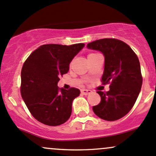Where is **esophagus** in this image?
Returning a JSON list of instances; mask_svg holds the SVG:
<instances>
[{
	"instance_id": "obj_1",
	"label": "esophagus",
	"mask_w": 156,
	"mask_h": 156,
	"mask_svg": "<svg viewBox=\"0 0 156 156\" xmlns=\"http://www.w3.org/2000/svg\"><path fill=\"white\" fill-rule=\"evenodd\" d=\"M91 90H89V89H82L81 90V93L83 94H84V95H88V94H91Z\"/></svg>"
}]
</instances>
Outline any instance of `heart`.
<instances>
[{
    "instance_id": "1",
    "label": "heart",
    "mask_w": 156,
    "mask_h": 156,
    "mask_svg": "<svg viewBox=\"0 0 156 156\" xmlns=\"http://www.w3.org/2000/svg\"><path fill=\"white\" fill-rule=\"evenodd\" d=\"M97 55H99V54H98V53H89V54L88 55V57H91V56H97Z\"/></svg>"
}]
</instances>
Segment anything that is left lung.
Instances as JSON below:
<instances>
[{"label":"left lung","instance_id":"left-lung-1","mask_svg":"<svg viewBox=\"0 0 156 156\" xmlns=\"http://www.w3.org/2000/svg\"><path fill=\"white\" fill-rule=\"evenodd\" d=\"M87 48L103 53L101 81L103 85L110 84L108 91H98L101 101L93 106V111L108 121L120 119L132 109L141 88L143 78L138 56L128 44L116 38L96 40Z\"/></svg>","mask_w":156,"mask_h":156}]
</instances>
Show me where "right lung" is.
Instances as JSON below:
<instances>
[{
	"label": "right lung",
	"instance_id": "1",
	"mask_svg": "<svg viewBox=\"0 0 156 156\" xmlns=\"http://www.w3.org/2000/svg\"><path fill=\"white\" fill-rule=\"evenodd\" d=\"M83 43L71 45L44 44L26 59L21 73V94L31 115L48 126L65 123L71 115L72 102L80 91L57 86L59 76L68 73L73 57Z\"/></svg>",
	"mask_w": 156,
	"mask_h": 156
}]
</instances>
